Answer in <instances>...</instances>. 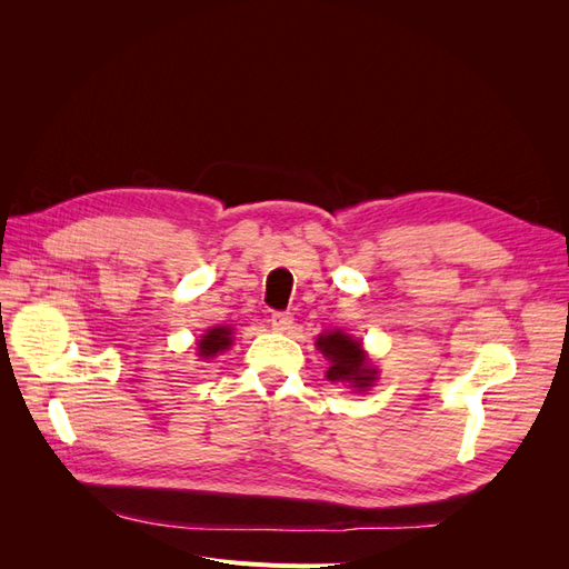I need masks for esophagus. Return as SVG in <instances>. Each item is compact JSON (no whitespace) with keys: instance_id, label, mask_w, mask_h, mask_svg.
Returning <instances> with one entry per match:
<instances>
[{"instance_id":"esophagus-1","label":"esophagus","mask_w":569,"mask_h":569,"mask_svg":"<svg viewBox=\"0 0 569 569\" xmlns=\"http://www.w3.org/2000/svg\"><path fill=\"white\" fill-rule=\"evenodd\" d=\"M270 325H272L274 332H287V330H291V325H295V316H291V313H272Z\"/></svg>"}]
</instances>
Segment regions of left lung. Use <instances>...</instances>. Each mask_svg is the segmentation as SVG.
I'll use <instances>...</instances> for the list:
<instances>
[{"instance_id": "1", "label": "left lung", "mask_w": 569, "mask_h": 569, "mask_svg": "<svg viewBox=\"0 0 569 569\" xmlns=\"http://www.w3.org/2000/svg\"><path fill=\"white\" fill-rule=\"evenodd\" d=\"M318 351L330 360L325 377L330 382L349 385L358 391H366L377 382V368L370 363L363 343L341 330L325 332L316 341Z\"/></svg>"}]
</instances>
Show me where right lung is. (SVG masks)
<instances>
[{"instance_id": "obj_1", "label": "right lung", "mask_w": 569, "mask_h": 569, "mask_svg": "<svg viewBox=\"0 0 569 569\" xmlns=\"http://www.w3.org/2000/svg\"><path fill=\"white\" fill-rule=\"evenodd\" d=\"M230 347H232V330L228 325H222V327H211V330L199 339L197 351L206 360V358H216L218 353L228 351Z\"/></svg>"}]
</instances>
